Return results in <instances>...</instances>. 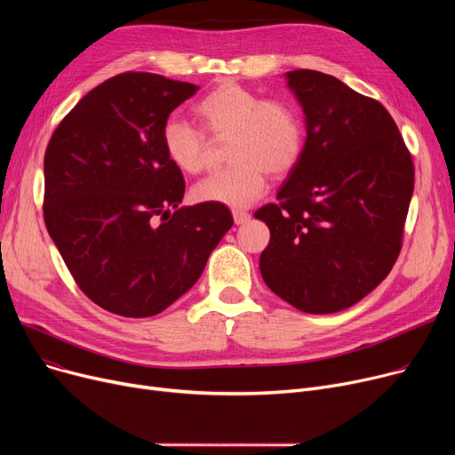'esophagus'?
<instances>
[{
    "label": "esophagus",
    "mask_w": 455,
    "mask_h": 455,
    "mask_svg": "<svg viewBox=\"0 0 455 455\" xmlns=\"http://www.w3.org/2000/svg\"><path fill=\"white\" fill-rule=\"evenodd\" d=\"M232 218H234L235 225H243V223H247L251 220V215L247 212H243V210H234L232 212Z\"/></svg>",
    "instance_id": "obj_1"
}]
</instances>
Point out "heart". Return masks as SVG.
I'll return each instance as SVG.
<instances>
[{
	"mask_svg": "<svg viewBox=\"0 0 455 455\" xmlns=\"http://www.w3.org/2000/svg\"><path fill=\"white\" fill-rule=\"evenodd\" d=\"M212 140H225V170L196 184L199 203L243 208L266 191L267 173L288 177L304 153V122L299 108L285 100H264L259 92L235 81L220 83L194 108ZM162 146L170 162L186 175L201 173L208 162V140L184 119H167Z\"/></svg>",
	"mask_w": 455,
	"mask_h": 455,
	"instance_id": "1",
	"label": "heart"
}]
</instances>
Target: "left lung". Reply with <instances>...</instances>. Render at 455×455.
<instances>
[{
    "instance_id": "left-lung-1",
    "label": "left lung",
    "mask_w": 455,
    "mask_h": 455,
    "mask_svg": "<svg viewBox=\"0 0 455 455\" xmlns=\"http://www.w3.org/2000/svg\"><path fill=\"white\" fill-rule=\"evenodd\" d=\"M285 79L306 116V141L278 203L254 213L271 232L259 273L300 312L336 314L393 269L415 167L384 105L321 71Z\"/></svg>"
}]
</instances>
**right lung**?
I'll use <instances>...</instances> for the list:
<instances>
[{
	"instance_id": "obj_1",
	"label": "right lung",
	"mask_w": 455,
	"mask_h": 455,
	"mask_svg": "<svg viewBox=\"0 0 455 455\" xmlns=\"http://www.w3.org/2000/svg\"><path fill=\"white\" fill-rule=\"evenodd\" d=\"M197 90L119 74L88 92L47 143V232L81 291L116 315L153 317L172 306L234 223L225 204L179 206L184 177L162 146L167 117Z\"/></svg>"
}]
</instances>
